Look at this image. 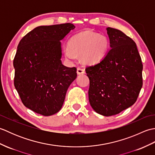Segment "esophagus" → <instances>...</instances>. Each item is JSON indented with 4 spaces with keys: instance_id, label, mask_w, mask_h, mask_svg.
<instances>
[{
    "instance_id": "1",
    "label": "esophagus",
    "mask_w": 155,
    "mask_h": 155,
    "mask_svg": "<svg viewBox=\"0 0 155 155\" xmlns=\"http://www.w3.org/2000/svg\"><path fill=\"white\" fill-rule=\"evenodd\" d=\"M77 72L78 74H83L85 73V71H84V69L78 67V68H77Z\"/></svg>"
}]
</instances>
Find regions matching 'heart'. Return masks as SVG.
<instances>
[{
  "instance_id": "b5f03b06",
  "label": "heart",
  "mask_w": 155,
  "mask_h": 155,
  "mask_svg": "<svg viewBox=\"0 0 155 155\" xmlns=\"http://www.w3.org/2000/svg\"><path fill=\"white\" fill-rule=\"evenodd\" d=\"M108 48L109 41L106 36L86 31L71 38L64 54L70 60H74L76 54H82L84 63L93 64L104 57Z\"/></svg>"
}]
</instances>
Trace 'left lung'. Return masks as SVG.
Instances as JSON below:
<instances>
[{
	"label": "left lung",
	"mask_w": 155,
	"mask_h": 155,
	"mask_svg": "<svg viewBox=\"0 0 155 155\" xmlns=\"http://www.w3.org/2000/svg\"><path fill=\"white\" fill-rule=\"evenodd\" d=\"M107 31L111 48L85 71L90 80L91 106L97 113L109 117L136 102L143 87V64L132 38L118 29L108 27Z\"/></svg>",
	"instance_id": "1"
}]
</instances>
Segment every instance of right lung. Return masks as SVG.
<instances>
[{"mask_svg": "<svg viewBox=\"0 0 155 155\" xmlns=\"http://www.w3.org/2000/svg\"><path fill=\"white\" fill-rule=\"evenodd\" d=\"M75 26H40L19 42L13 61L14 84L23 104L43 116L61 109L77 68L62 64L61 42Z\"/></svg>", "mask_w": 155, "mask_h": 155, "instance_id": "right-lung-1", "label": "right lung"}]
</instances>
